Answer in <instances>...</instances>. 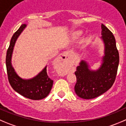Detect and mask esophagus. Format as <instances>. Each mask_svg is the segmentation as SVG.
<instances>
[{
    "label": "esophagus",
    "instance_id": "34e87169",
    "mask_svg": "<svg viewBox=\"0 0 126 126\" xmlns=\"http://www.w3.org/2000/svg\"><path fill=\"white\" fill-rule=\"evenodd\" d=\"M67 52H63L62 53H61V54L59 56L58 59H59V61H65V60L67 59Z\"/></svg>",
    "mask_w": 126,
    "mask_h": 126
}]
</instances>
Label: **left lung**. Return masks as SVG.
<instances>
[{
  "instance_id": "8db88e82",
  "label": "left lung",
  "mask_w": 126,
  "mask_h": 126,
  "mask_svg": "<svg viewBox=\"0 0 126 126\" xmlns=\"http://www.w3.org/2000/svg\"><path fill=\"white\" fill-rule=\"evenodd\" d=\"M101 39L105 46V55L101 66L96 70H91L87 62L81 61L75 74L77 83L75 92L77 96L86 100L93 99L108 90L116 79L119 56L116 40L112 32L101 24Z\"/></svg>"
}]
</instances>
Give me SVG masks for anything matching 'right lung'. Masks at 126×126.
<instances>
[{"label": "right lung", "instance_id": "add662e5", "mask_svg": "<svg viewBox=\"0 0 126 126\" xmlns=\"http://www.w3.org/2000/svg\"><path fill=\"white\" fill-rule=\"evenodd\" d=\"M26 26V24H23L14 33L10 41V46L7 49L6 67L8 79L10 85L15 92L25 98L33 100H39L48 95L53 85V80L47 75V66L34 77L30 79H23L17 75L11 62L15 42Z\"/></svg>", "mask_w": 126, "mask_h": 126}]
</instances>
